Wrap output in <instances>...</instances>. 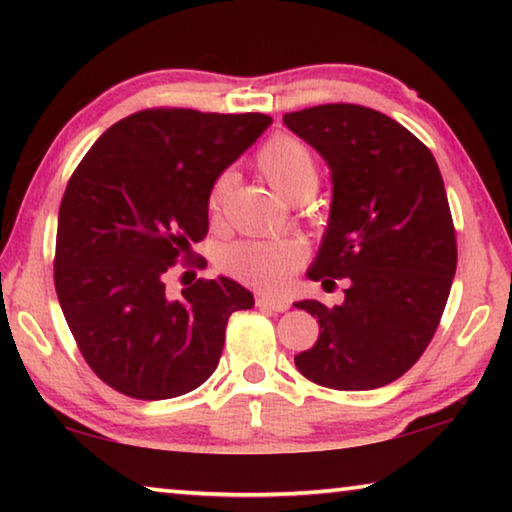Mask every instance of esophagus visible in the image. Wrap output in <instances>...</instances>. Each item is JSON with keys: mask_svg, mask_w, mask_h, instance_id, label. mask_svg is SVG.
Returning <instances> with one entry per match:
<instances>
[{"mask_svg": "<svg viewBox=\"0 0 512 512\" xmlns=\"http://www.w3.org/2000/svg\"><path fill=\"white\" fill-rule=\"evenodd\" d=\"M255 305L259 309H268V311H287L289 309V302L282 300V298H273V296H257L255 298Z\"/></svg>", "mask_w": 512, "mask_h": 512, "instance_id": "34e87169", "label": "esophagus"}]
</instances>
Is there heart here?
I'll use <instances>...</instances> for the list:
<instances>
[{"label":"heart","mask_w":512,"mask_h":512,"mask_svg":"<svg viewBox=\"0 0 512 512\" xmlns=\"http://www.w3.org/2000/svg\"><path fill=\"white\" fill-rule=\"evenodd\" d=\"M257 167L277 192L293 203L309 198L318 189V162L305 142L291 135H277L257 153ZM235 176L221 173L207 198L212 214H219L228 198ZM307 248L300 239L241 241L223 253L221 264L237 280L266 291H280L291 282L293 273L305 264Z\"/></svg>","instance_id":"heart-1"}]
</instances>
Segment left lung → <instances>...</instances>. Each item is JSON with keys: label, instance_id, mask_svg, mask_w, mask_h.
I'll return each mask as SVG.
<instances>
[{"label": "left lung", "instance_id": "obj_1", "mask_svg": "<svg viewBox=\"0 0 512 512\" xmlns=\"http://www.w3.org/2000/svg\"><path fill=\"white\" fill-rule=\"evenodd\" d=\"M284 124L332 169V214L309 277L348 280L343 305L296 302L320 327L296 366L334 391L391 384L427 350L456 273L436 158L395 119L357 103L287 112Z\"/></svg>", "mask_w": 512, "mask_h": 512}]
</instances>
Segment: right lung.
I'll use <instances>...</instances> for the list:
<instances>
[{
  "instance_id": "right-lung-1",
  "label": "right lung",
  "mask_w": 512,
  "mask_h": 512,
  "mask_svg": "<svg viewBox=\"0 0 512 512\" xmlns=\"http://www.w3.org/2000/svg\"><path fill=\"white\" fill-rule=\"evenodd\" d=\"M262 112L146 108L103 133L60 201L54 282L83 359L133 400H169L219 366L230 314L255 305L235 280L171 300L164 280L207 235L214 180L268 126Z\"/></svg>"
}]
</instances>
